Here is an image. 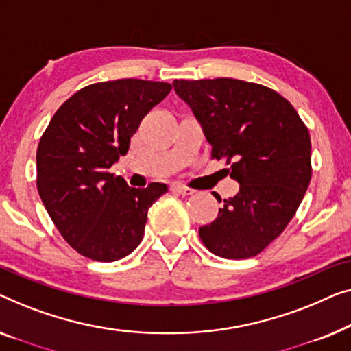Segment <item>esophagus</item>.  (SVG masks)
<instances>
[{
    "label": "esophagus",
    "mask_w": 351,
    "mask_h": 351,
    "mask_svg": "<svg viewBox=\"0 0 351 351\" xmlns=\"http://www.w3.org/2000/svg\"><path fill=\"white\" fill-rule=\"evenodd\" d=\"M170 191L173 192V194H178V195H192L194 194V189H191V187H187V186H182L181 182H173V184L170 186Z\"/></svg>",
    "instance_id": "1"
}]
</instances>
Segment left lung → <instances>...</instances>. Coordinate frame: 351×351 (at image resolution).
<instances>
[{
  "instance_id": "1",
  "label": "left lung",
  "mask_w": 351,
  "mask_h": 351,
  "mask_svg": "<svg viewBox=\"0 0 351 351\" xmlns=\"http://www.w3.org/2000/svg\"><path fill=\"white\" fill-rule=\"evenodd\" d=\"M240 184L199 235L226 259L253 258L286 229L312 178V143L294 106L272 88L230 77L173 82ZM216 197V195H215ZM221 202V199H218Z\"/></svg>"
}]
</instances>
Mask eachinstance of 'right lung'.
Returning a JSON list of instances; mask_svg holds the SVG:
<instances>
[{"mask_svg":"<svg viewBox=\"0 0 351 351\" xmlns=\"http://www.w3.org/2000/svg\"><path fill=\"white\" fill-rule=\"evenodd\" d=\"M171 84L116 79L77 90L58 108L39 140L36 187L52 223L88 259L125 258L145 235L147 210L164 182L135 189L111 167Z\"/></svg>","mask_w":351,"mask_h":351,"instance_id":"right-lung-1","label":"right lung"}]
</instances>
